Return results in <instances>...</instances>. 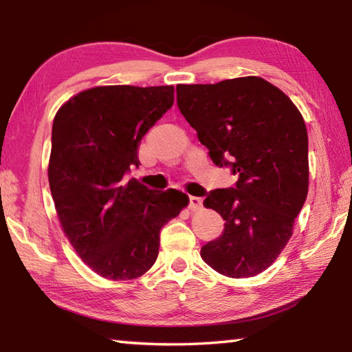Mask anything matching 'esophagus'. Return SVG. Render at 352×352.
Listing matches in <instances>:
<instances>
[{
  "label": "esophagus",
  "mask_w": 352,
  "mask_h": 352,
  "mask_svg": "<svg viewBox=\"0 0 352 352\" xmlns=\"http://www.w3.org/2000/svg\"><path fill=\"white\" fill-rule=\"evenodd\" d=\"M201 204H204V200H201L200 197H195V195H190V197H189V208L192 211L201 208Z\"/></svg>",
  "instance_id": "obj_1"
}]
</instances>
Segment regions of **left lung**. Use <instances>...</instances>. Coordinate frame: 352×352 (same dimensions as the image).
<instances>
[{"instance_id":"8db88e82","label":"left lung","mask_w":352,"mask_h":352,"mask_svg":"<svg viewBox=\"0 0 352 352\" xmlns=\"http://www.w3.org/2000/svg\"><path fill=\"white\" fill-rule=\"evenodd\" d=\"M177 105L212 163L237 175L204 205L225 220L223 233L200 256L220 275L264 272L285 247L307 197L305 119L285 94L261 77L177 85Z\"/></svg>"}]
</instances>
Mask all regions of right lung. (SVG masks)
Segmentation results:
<instances>
[{
	"label": "right lung",
	"mask_w": 352,
	"mask_h": 352,
	"mask_svg": "<svg viewBox=\"0 0 352 352\" xmlns=\"http://www.w3.org/2000/svg\"><path fill=\"white\" fill-rule=\"evenodd\" d=\"M174 105V87H96L69 99L52 124L47 177L57 216L80 259L126 281L158 258L160 231L188 205L177 189L129 178L148 129Z\"/></svg>",
	"instance_id": "right-lung-1"
}]
</instances>
